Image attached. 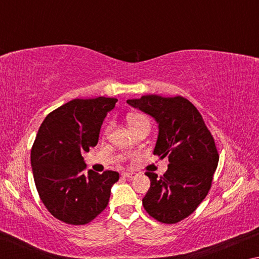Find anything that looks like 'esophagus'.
<instances>
[{
	"instance_id": "esophagus-1",
	"label": "esophagus",
	"mask_w": 259,
	"mask_h": 259,
	"mask_svg": "<svg viewBox=\"0 0 259 259\" xmlns=\"http://www.w3.org/2000/svg\"><path fill=\"white\" fill-rule=\"evenodd\" d=\"M136 175H137V174H135V172H129V171H124V172H122V176L125 177V178H135V177H136Z\"/></svg>"
}]
</instances>
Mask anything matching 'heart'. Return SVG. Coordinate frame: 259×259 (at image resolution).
Segmentation results:
<instances>
[{"instance_id":"b5f03b06","label":"heart","mask_w":259,"mask_h":259,"mask_svg":"<svg viewBox=\"0 0 259 259\" xmlns=\"http://www.w3.org/2000/svg\"><path fill=\"white\" fill-rule=\"evenodd\" d=\"M128 124L131 128H135V126H137L142 123H150V121H148L147 117L145 115H143V114H130L128 116Z\"/></svg>"}]
</instances>
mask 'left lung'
<instances>
[{"instance_id":"8db88e82","label":"left lung","mask_w":259,"mask_h":259,"mask_svg":"<svg viewBox=\"0 0 259 259\" xmlns=\"http://www.w3.org/2000/svg\"><path fill=\"white\" fill-rule=\"evenodd\" d=\"M126 103L155 120L159 134L153 153L169 159L162 177L145 174L151 187L144 208L164 224L181 222L198 208L211 186L219 160L212 136L194 105L181 96L147 95Z\"/></svg>"}]
</instances>
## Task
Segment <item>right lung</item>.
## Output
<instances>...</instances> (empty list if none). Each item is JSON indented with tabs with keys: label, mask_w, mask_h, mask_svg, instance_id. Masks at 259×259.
<instances>
[{
	"label": "right lung",
	"mask_w": 259,
	"mask_h": 259,
	"mask_svg": "<svg viewBox=\"0 0 259 259\" xmlns=\"http://www.w3.org/2000/svg\"><path fill=\"white\" fill-rule=\"evenodd\" d=\"M116 98L73 99L55 109L38 129L30 152L34 182L52 216L72 225H84L106 208L119 172L84 175L83 152L97 145L107 113Z\"/></svg>",
	"instance_id": "1"
}]
</instances>
